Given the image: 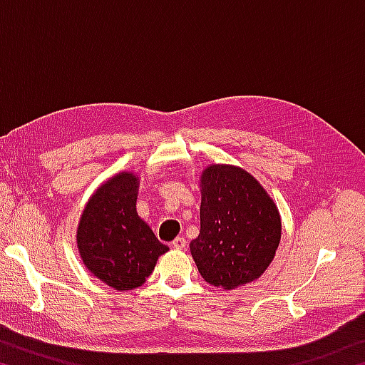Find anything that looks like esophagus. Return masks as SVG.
<instances>
[{
    "mask_svg": "<svg viewBox=\"0 0 365 365\" xmlns=\"http://www.w3.org/2000/svg\"><path fill=\"white\" fill-rule=\"evenodd\" d=\"M172 246H174L175 250H185L187 248V240H185L183 237H177L174 242H172Z\"/></svg>",
    "mask_w": 365,
    "mask_h": 365,
    "instance_id": "obj_1",
    "label": "esophagus"
}]
</instances>
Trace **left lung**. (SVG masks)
<instances>
[{
    "instance_id": "left-lung-1",
    "label": "left lung",
    "mask_w": 365,
    "mask_h": 365,
    "mask_svg": "<svg viewBox=\"0 0 365 365\" xmlns=\"http://www.w3.org/2000/svg\"><path fill=\"white\" fill-rule=\"evenodd\" d=\"M200 188L201 230L190 252L201 277L224 289L257 280L280 245L275 201L256 177L232 164L207 165Z\"/></svg>"
}]
</instances>
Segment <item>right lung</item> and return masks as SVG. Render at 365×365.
<instances>
[{
    "label": "right lung",
    "mask_w": 365,
    "mask_h": 365,
    "mask_svg": "<svg viewBox=\"0 0 365 365\" xmlns=\"http://www.w3.org/2000/svg\"><path fill=\"white\" fill-rule=\"evenodd\" d=\"M140 177L123 170L90 196L77 225V248L86 269L117 292L143 285L169 248L137 212Z\"/></svg>",
    "instance_id": "add662e5"
}]
</instances>
